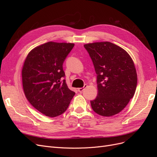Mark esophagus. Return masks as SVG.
Listing matches in <instances>:
<instances>
[{"mask_svg":"<svg viewBox=\"0 0 157 157\" xmlns=\"http://www.w3.org/2000/svg\"><path fill=\"white\" fill-rule=\"evenodd\" d=\"M87 87V84H84V87H82V88H78V91L79 92H82L83 90L86 88Z\"/></svg>","mask_w":157,"mask_h":157,"instance_id":"obj_1","label":"esophagus"}]
</instances>
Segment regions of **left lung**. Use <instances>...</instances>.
<instances>
[{
    "instance_id": "obj_1",
    "label": "left lung",
    "mask_w": 157,
    "mask_h": 157,
    "mask_svg": "<svg viewBox=\"0 0 157 157\" xmlns=\"http://www.w3.org/2000/svg\"><path fill=\"white\" fill-rule=\"evenodd\" d=\"M97 74L98 96L90 101L94 112L103 117L118 114L133 98L137 86L136 69L128 52L110 42L84 45Z\"/></svg>"
}]
</instances>
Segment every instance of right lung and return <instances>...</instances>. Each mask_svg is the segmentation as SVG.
I'll use <instances>...</instances> for the list:
<instances>
[{"label":"right lung","mask_w":157,"mask_h":157,"mask_svg":"<svg viewBox=\"0 0 157 157\" xmlns=\"http://www.w3.org/2000/svg\"><path fill=\"white\" fill-rule=\"evenodd\" d=\"M73 43L48 42L27 56L21 70L22 84L27 100L38 111L56 117L67 110L75 93L68 88L63 70Z\"/></svg>","instance_id":"obj_1"}]
</instances>
